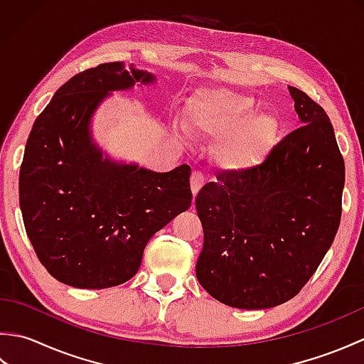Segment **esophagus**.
Wrapping results in <instances>:
<instances>
[{
	"mask_svg": "<svg viewBox=\"0 0 364 364\" xmlns=\"http://www.w3.org/2000/svg\"><path fill=\"white\" fill-rule=\"evenodd\" d=\"M205 184V175L202 172H198V170H196V172H192V176H191V189H192V194L197 196L198 191L202 189V186Z\"/></svg>",
	"mask_w": 364,
	"mask_h": 364,
	"instance_id": "obj_1",
	"label": "esophagus"
}]
</instances>
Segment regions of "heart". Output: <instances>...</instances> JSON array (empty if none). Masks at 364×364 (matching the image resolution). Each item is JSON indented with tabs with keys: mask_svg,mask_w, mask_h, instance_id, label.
Listing matches in <instances>:
<instances>
[{
	"mask_svg": "<svg viewBox=\"0 0 364 364\" xmlns=\"http://www.w3.org/2000/svg\"><path fill=\"white\" fill-rule=\"evenodd\" d=\"M257 105L252 95L223 87L200 90L188 103L189 128L203 137L219 139L215 159L231 172L257 166L280 129L272 114L255 112Z\"/></svg>",
	"mask_w": 364,
	"mask_h": 364,
	"instance_id": "1",
	"label": "heart"
}]
</instances>
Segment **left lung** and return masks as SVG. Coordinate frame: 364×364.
Instances as JSON below:
<instances>
[{
  "label": "left lung",
  "instance_id": "1",
  "mask_svg": "<svg viewBox=\"0 0 364 364\" xmlns=\"http://www.w3.org/2000/svg\"><path fill=\"white\" fill-rule=\"evenodd\" d=\"M289 94L301 127L259 166L219 175L196 198L205 237L196 274L228 306L264 310L297 296L341 222L346 170L333 127L305 92Z\"/></svg>",
  "mask_w": 364,
  "mask_h": 364
}]
</instances>
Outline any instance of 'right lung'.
Returning a JSON list of instances; mask_svg holds the SVG:
<instances>
[{"label":"right lung","mask_w":364,"mask_h":364,"mask_svg":"<svg viewBox=\"0 0 364 364\" xmlns=\"http://www.w3.org/2000/svg\"><path fill=\"white\" fill-rule=\"evenodd\" d=\"M154 80L133 65L100 64L60 86L34 122L20 208L38 261L60 283L103 289L128 282L150 237L191 206L188 164L158 173L103 158L92 141V115L112 90Z\"/></svg>","instance_id":"right-lung-1"}]
</instances>
